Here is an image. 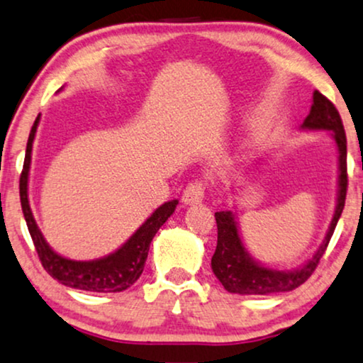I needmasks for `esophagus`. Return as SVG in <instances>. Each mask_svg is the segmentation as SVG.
<instances>
[{"instance_id": "esophagus-1", "label": "esophagus", "mask_w": 363, "mask_h": 363, "mask_svg": "<svg viewBox=\"0 0 363 363\" xmlns=\"http://www.w3.org/2000/svg\"><path fill=\"white\" fill-rule=\"evenodd\" d=\"M203 195H205V183L200 180H194L185 186V190H183V195H182V200L185 205L199 203L203 200Z\"/></svg>"}]
</instances>
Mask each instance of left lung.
Segmentation results:
<instances>
[{"instance_id":"left-lung-1","label":"left lung","mask_w":363,"mask_h":363,"mask_svg":"<svg viewBox=\"0 0 363 363\" xmlns=\"http://www.w3.org/2000/svg\"><path fill=\"white\" fill-rule=\"evenodd\" d=\"M303 129H323L332 131L335 143L338 147V200L335 216L330 223V229L326 232L323 244L320 245L310 261L303 264L299 269L294 271H276L264 267L254 261L245 250L242 240H240L239 229L234 213L230 210L225 212H216L217 220V247L212 256V271L220 281L223 288L229 293L237 294H271L293 291L301 286L315 272L320 259L323 257L330 239H332L338 218L342 216L345 207V196L348 186L347 174V136L343 129L342 118H340L337 107L333 102L326 99L323 94L313 92V104L310 114L306 116Z\"/></svg>"}]
</instances>
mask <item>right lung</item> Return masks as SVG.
<instances>
[{
	"instance_id": "obj_1",
	"label": "right lung",
	"mask_w": 363,
	"mask_h": 363,
	"mask_svg": "<svg viewBox=\"0 0 363 363\" xmlns=\"http://www.w3.org/2000/svg\"><path fill=\"white\" fill-rule=\"evenodd\" d=\"M38 119H35L31 126L28 143H26V153L23 169L20 174V200L21 210L28 225V232L33 240L35 249H37L38 259L42 262L43 269L50 274L58 283L74 289L94 291V293H119V291L128 289L140 279L145 262L147 257L150 244L153 240L160 227L168 220L177 208L178 200L163 203L153 212L147 220L131 235L123 247H119L116 252L109 256L96 259V261H72L65 259L53 252L50 245L45 242L42 232H40L37 222H35L33 213H31L28 203V172L31 161V146H33L35 133H37Z\"/></svg>"
}]
</instances>
